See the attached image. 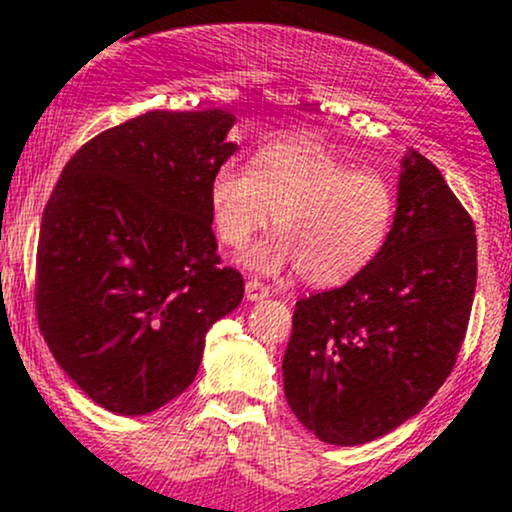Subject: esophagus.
Wrapping results in <instances>:
<instances>
[{
  "label": "esophagus",
  "mask_w": 512,
  "mask_h": 512,
  "mask_svg": "<svg viewBox=\"0 0 512 512\" xmlns=\"http://www.w3.org/2000/svg\"><path fill=\"white\" fill-rule=\"evenodd\" d=\"M269 296V289L264 284H260L257 279H250L248 284H245V298L248 301H262V298Z\"/></svg>",
  "instance_id": "obj_1"
}]
</instances>
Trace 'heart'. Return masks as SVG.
Listing matches in <instances>:
<instances>
[{
    "label": "heart",
    "mask_w": 512,
    "mask_h": 512,
    "mask_svg": "<svg viewBox=\"0 0 512 512\" xmlns=\"http://www.w3.org/2000/svg\"><path fill=\"white\" fill-rule=\"evenodd\" d=\"M209 221L226 248H243L269 219L276 236L243 257L267 276L301 269L308 284L339 286L366 272L390 238V182L313 146H264L250 170L223 163L211 175Z\"/></svg>",
    "instance_id": "1"
}]
</instances>
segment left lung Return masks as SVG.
Returning a JSON list of instances; mask_svg holds the SVG:
<instances>
[{
    "instance_id": "1",
    "label": "left lung",
    "mask_w": 512,
    "mask_h": 512,
    "mask_svg": "<svg viewBox=\"0 0 512 512\" xmlns=\"http://www.w3.org/2000/svg\"><path fill=\"white\" fill-rule=\"evenodd\" d=\"M474 289L472 216L440 170L409 149L375 262L293 310L281 370L296 419L325 443L361 445L419 414L455 366Z\"/></svg>"
}]
</instances>
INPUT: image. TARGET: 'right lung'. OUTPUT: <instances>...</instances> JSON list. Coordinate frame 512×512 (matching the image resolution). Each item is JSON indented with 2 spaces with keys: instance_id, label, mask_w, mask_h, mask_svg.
Instances as JSON below:
<instances>
[{
  "instance_id": "obj_1",
  "label": "right lung",
  "mask_w": 512,
  "mask_h": 512,
  "mask_svg": "<svg viewBox=\"0 0 512 512\" xmlns=\"http://www.w3.org/2000/svg\"><path fill=\"white\" fill-rule=\"evenodd\" d=\"M226 110L151 113L81 146L43 211L35 310L52 356L98 407L156 411L190 387L204 337L243 301L219 267L207 192L238 151Z\"/></svg>"
}]
</instances>
